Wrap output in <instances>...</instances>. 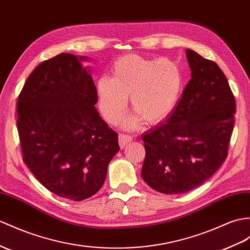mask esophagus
<instances>
[{"mask_svg":"<svg viewBox=\"0 0 250 250\" xmlns=\"http://www.w3.org/2000/svg\"><path fill=\"white\" fill-rule=\"evenodd\" d=\"M131 140H132L131 136L125 135V133H120V135H119V144H120L122 148H123L125 145L128 144L131 141Z\"/></svg>","mask_w":250,"mask_h":250,"instance_id":"esophagus-1","label":"esophagus"}]
</instances>
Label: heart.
Segmentation results:
<instances>
[{
	"label": "heart",
	"instance_id": "heart-1",
	"mask_svg": "<svg viewBox=\"0 0 250 250\" xmlns=\"http://www.w3.org/2000/svg\"><path fill=\"white\" fill-rule=\"evenodd\" d=\"M181 87V71L173 60L127 55L115 62L112 77L99 79L96 93L101 111L110 123L120 120L130 96L131 107L138 114L124 123L135 127L141 118L147 123L166 119L177 104Z\"/></svg>",
	"mask_w": 250,
	"mask_h": 250
}]
</instances>
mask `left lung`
<instances>
[{
  "mask_svg": "<svg viewBox=\"0 0 250 250\" xmlns=\"http://www.w3.org/2000/svg\"><path fill=\"white\" fill-rule=\"evenodd\" d=\"M191 79L166 123L142 136L141 176L154 190L181 194L203 185L227 158L235 101L214 62L186 51Z\"/></svg>",
  "mask_w": 250,
  "mask_h": 250,
  "instance_id": "left-lung-1",
  "label": "left lung"
}]
</instances>
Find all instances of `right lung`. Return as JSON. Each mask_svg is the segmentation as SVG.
Masks as SVG:
<instances>
[{
	"label": "right lung",
	"instance_id": "1",
	"mask_svg": "<svg viewBox=\"0 0 250 250\" xmlns=\"http://www.w3.org/2000/svg\"><path fill=\"white\" fill-rule=\"evenodd\" d=\"M87 57L62 53L41 62L18 97L23 161L47 190L83 200L100 190L118 153V133L100 117Z\"/></svg>",
	"mask_w": 250,
	"mask_h": 250
}]
</instances>
